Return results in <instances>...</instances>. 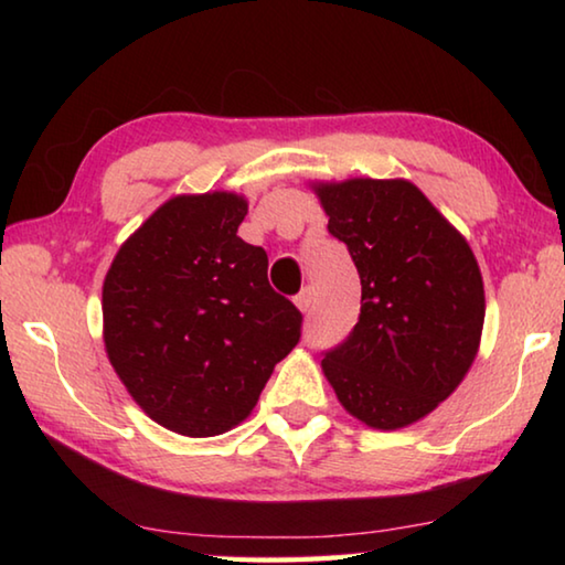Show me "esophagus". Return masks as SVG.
<instances>
[{"label": "esophagus", "mask_w": 565, "mask_h": 565, "mask_svg": "<svg viewBox=\"0 0 565 565\" xmlns=\"http://www.w3.org/2000/svg\"><path fill=\"white\" fill-rule=\"evenodd\" d=\"M294 303H296V309L306 313V311L311 309V303H313V291L311 289H303L299 296H296Z\"/></svg>", "instance_id": "obj_1"}]
</instances>
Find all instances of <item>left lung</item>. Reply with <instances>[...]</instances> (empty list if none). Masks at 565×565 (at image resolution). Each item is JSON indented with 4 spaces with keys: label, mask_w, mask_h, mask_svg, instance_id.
Masks as SVG:
<instances>
[{
    "label": "left lung",
    "mask_w": 565,
    "mask_h": 565,
    "mask_svg": "<svg viewBox=\"0 0 565 565\" xmlns=\"http://www.w3.org/2000/svg\"><path fill=\"white\" fill-rule=\"evenodd\" d=\"M361 276V317L321 361L339 404L396 431L454 394L481 347L483 276L466 236L408 179L311 181Z\"/></svg>",
    "instance_id": "1"
}]
</instances>
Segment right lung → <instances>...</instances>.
Wrapping results in <instances>:
<instances>
[{"instance_id": "add662e5", "label": "right lung", "mask_w": 565, "mask_h": 565, "mask_svg": "<svg viewBox=\"0 0 565 565\" xmlns=\"http://www.w3.org/2000/svg\"><path fill=\"white\" fill-rule=\"evenodd\" d=\"M246 212L234 191L171 196L104 276L109 363L151 420L189 438L242 424L301 337L266 252L236 236Z\"/></svg>"}]
</instances>
